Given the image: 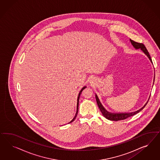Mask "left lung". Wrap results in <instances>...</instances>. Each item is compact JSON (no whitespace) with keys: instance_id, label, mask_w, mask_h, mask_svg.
<instances>
[{"instance_id":"8db88e82","label":"left lung","mask_w":160,"mask_h":160,"mask_svg":"<svg viewBox=\"0 0 160 160\" xmlns=\"http://www.w3.org/2000/svg\"><path fill=\"white\" fill-rule=\"evenodd\" d=\"M130 40V42H131V44H132V46L135 48H141L144 52V53L148 56V58H149V59L150 60L151 62H152V60L151 58L150 55L148 53L147 49L145 48L144 44L142 43H138V42H136L135 41L131 40ZM154 80H155V76H154ZM96 101H97V105L100 108V110L102 112V115L104 116V117L105 118H106L107 119L109 120H112V121H119V120H125L126 118L130 117L134 115H135L136 114H137L138 112L141 111L144 107L145 106L147 105V104L148 103V102H146L145 105L144 106L142 107L141 108H140V110H137L135 112H130V113H110V112H107L106 110L104 109V108L102 107V104L100 103V102L98 100V98L97 96V95H96Z\"/></svg>"}]
</instances>
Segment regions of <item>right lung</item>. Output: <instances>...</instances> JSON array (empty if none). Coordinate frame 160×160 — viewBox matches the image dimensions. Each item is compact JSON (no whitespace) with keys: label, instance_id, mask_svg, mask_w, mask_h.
I'll return each mask as SVG.
<instances>
[{"label":"right lung","instance_id":"1","mask_svg":"<svg viewBox=\"0 0 160 160\" xmlns=\"http://www.w3.org/2000/svg\"><path fill=\"white\" fill-rule=\"evenodd\" d=\"M86 87H84L83 88H82V89L81 90V91L80 92H79V94H78V104H77V112H76V116H75V117H74V118H73V120H72V121H70V122H73L74 120H75V118H76V116H77V114H78V101H79V98H80V94H81V92H82V90L85 88ZM69 122V123H70Z\"/></svg>","mask_w":160,"mask_h":160}]
</instances>
